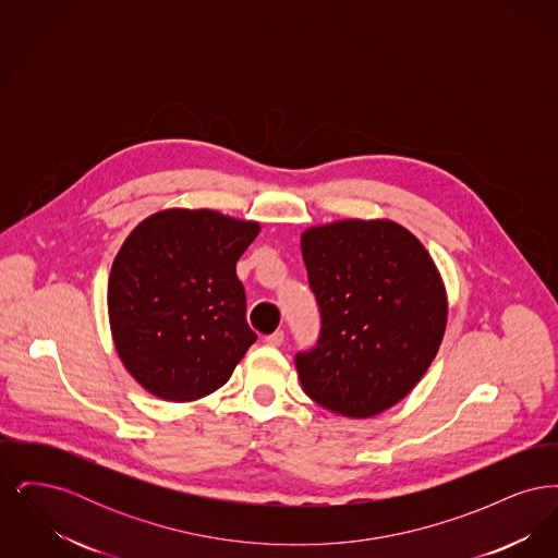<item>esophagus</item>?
Returning a JSON list of instances; mask_svg holds the SVG:
<instances>
[{"mask_svg":"<svg viewBox=\"0 0 558 558\" xmlns=\"http://www.w3.org/2000/svg\"><path fill=\"white\" fill-rule=\"evenodd\" d=\"M266 343L269 347H280L284 343V332L282 330H276V332H271V335H267Z\"/></svg>","mask_w":558,"mask_h":558,"instance_id":"1","label":"esophagus"}]
</instances>
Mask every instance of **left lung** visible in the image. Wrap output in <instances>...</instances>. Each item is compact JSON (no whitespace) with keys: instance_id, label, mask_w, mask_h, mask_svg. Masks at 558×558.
<instances>
[{"instance_id":"8db88e82","label":"left lung","mask_w":558,"mask_h":558,"mask_svg":"<svg viewBox=\"0 0 558 558\" xmlns=\"http://www.w3.org/2000/svg\"><path fill=\"white\" fill-rule=\"evenodd\" d=\"M322 314L318 347L299 353L301 389L347 418L405 398L433 364L448 292L425 244L391 219H339L301 234Z\"/></svg>"}]
</instances>
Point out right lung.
<instances>
[{"label": "right lung", "mask_w": 558, "mask_h": 558, "mask_svg": "<svg viewBox=\"0 0 558 558\" xmlns=\"http://www.w3.org/2000/svg\"><path fill=\"white\" fill-rule=\"evenodd\" d=\"M257 221L213 209H162L121 244L108 276V322L125 371L165 401L228 383L257 335L236 276Z\"/></svg>", "instance_id": "1"}]
</instances>
